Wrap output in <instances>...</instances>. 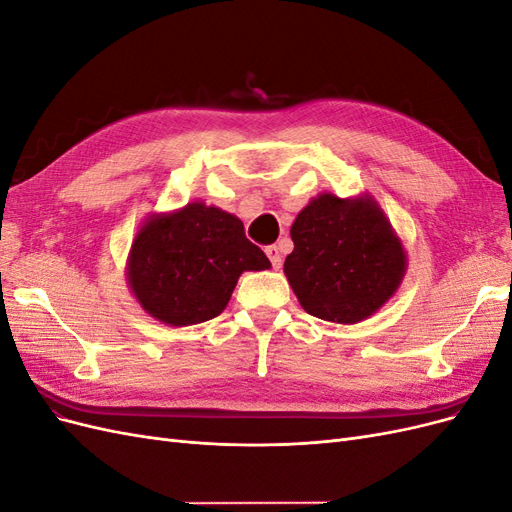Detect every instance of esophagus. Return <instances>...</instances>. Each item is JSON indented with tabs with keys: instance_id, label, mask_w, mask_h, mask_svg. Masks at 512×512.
<instances>
[{
	"instance_id": "34e87169",
	"label": "esophagus",
	"mask_w": 512,
	"mask_h": 512,
	"mask_svg": "<svg viewBox=\"0 0 512 512\" xmlns=\"http://www.w3.org/2000/svg\"><path fill=\"white\" fill-rule=\"evenodd\" d=\"M265 252H267V256L271 260L273 269H280L282 267V247L280 245H269Z\"/></svg>"
}]
</instances>
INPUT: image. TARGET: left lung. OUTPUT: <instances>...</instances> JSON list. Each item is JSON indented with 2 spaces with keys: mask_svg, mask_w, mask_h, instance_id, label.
Returning a JSON list of instances; mask_svg holds the SVG:
<instances>
[{
  "mask_svg": "<svg viewBox=\"0 0 512 512\" xmlns=\"http://www.w3.org/2000/svg\"><path fill=\"white\" fill-rule=\"evenodd\" d=\"M286 280L307 314L356 324L389 301L404 280L408 256L378 200L322 192L290 226Z\"/></svg>",
  "mask_w": 512,
  "mask_h": 512,
  "instance_id": "obj_1",
  "label": "left lung"
}]
</instances>
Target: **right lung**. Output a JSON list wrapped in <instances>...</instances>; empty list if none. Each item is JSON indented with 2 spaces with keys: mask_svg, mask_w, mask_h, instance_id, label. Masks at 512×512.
Here are the masks:
<instances>
[{
  "mask_svg": "<svg viewBox=\"0 0 512 512\" xmlns=\"http://www.w3.org/2000/svg\"><path fill=\"white\" fill-rule=\"evenodd\" d=\"M269 267L237 215L194 200L149 215L132 241L126 277L151 318L168 327H190L224 312L243 271Z\"/></svg>",
  "mask_w": 512,
  "mask_h": 512,
  "instance_id": "right-lung-1",
  "label": "right lung"
}]
</instances>
